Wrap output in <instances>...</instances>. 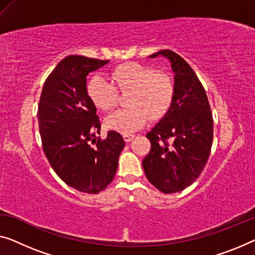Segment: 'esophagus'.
Masks as SVG:
<instances>
[{
	"mask_svg": "<svg viewBox=\"0 0 255 255\" xmlns=\"http://www.w3.org/2000/svg\"><path fill=\"white\" fill-rule=\"evenodd\" d=\"M134 136L135 135H132V134H124V138L128 143V142H130L132 138H134Z\"/></svg>",
	"mask_w": 255,
	"mask_h": 255,
	"instance_id": "obj_1",
	"label": "esophagus"
}]
</instances>
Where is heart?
<instances>
[{
  "instance_id": "1",
  "label": "heart",
  "mask_w": 255,
  "mask_h": 255,
  "mask_svg": "<svg viewBox=\"0 0 255 255\" xmlns=\"http://www.w3.org/2000/svg\"><path fill=\"white\" fill-rule=\"evenodd\" d=\"M113 85L102 77H94L87 86V94L102 111H112L120 103V94H129V108L106 119V126L128 134L142 128L146 121L166 116L175 97V81L165 71L129 62L110 72Z\"/></svg>"
}]
</instances>
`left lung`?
I'll use <instances>...</instances> for the list:
<instances>
[{"label": "left lung", "instance_id": "left-lung-1", "mask_svg": "<svg viewBox=\"0 0 255 255\" xmlns=\"http://www.w3.org/2000/svg\"><path fill=\"white\" fill-rule=\"evenodd\" d=\"M175 73L169 111L146 134L151 149L143 159L146 178L164 193L180 192L203 172L213 143V116L206 91L191 66L172 50H160ZM172 140V143L169 142Z\"/></svg>", "mask_w": 255, "mask_h": 255}]
</instances>
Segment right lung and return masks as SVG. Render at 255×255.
I'll return each mask as SVG.
<instances>
[{
	"instance_id": "1",
	"label": "right lung",
	"mask_w": 255,
	"mask_h": 255,
	"mask_svg": "<svg viewBox=\"0 0 255 255\" xmlns=\"http://www.w3.org/2000/svg\"><path fill=\"white\" fill-rule=\"evenodd\" d=\"M109 60L72 55L45 80L37 108L42 147L49 164L67 185L98 193L111 183L125 147L119 132L101 139L96 106L87 94V75Z\"/></svg>"
}]
</instances>
